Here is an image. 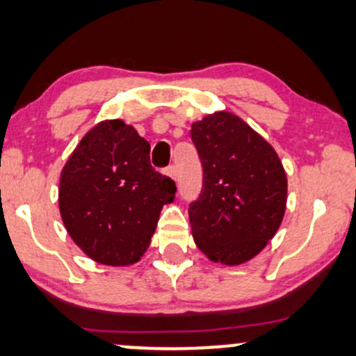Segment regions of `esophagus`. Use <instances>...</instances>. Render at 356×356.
I'll return each instance as SVG.
<instances>
[{"instance_id":"1","label":"esophagus","mask_w":356,"mask_h":356,"mask_svg":"<svg viewBox=\"0 0 356 356\" xmlns=\"http://www.w3.org/2000/svg\"><path fill=\"white\" fill-rule=\"evenodd\" d=\"M164 174L169 175L170 179H174V181L177 179V169H175V165H168V168L164 169Z\"/></svg>"}]
</instances>
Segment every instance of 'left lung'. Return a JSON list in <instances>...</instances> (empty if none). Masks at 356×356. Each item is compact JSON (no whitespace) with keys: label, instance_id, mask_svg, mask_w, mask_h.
<instances>
[{"label":"left lung","instance_id":"left-lung-1","mask_svg":"<svg viewBox=\"0 0 356 356\" xmlns=\"http://www.w3.org/2000/svg\"><path fill=\"white\" fill-rule=\"evenodd\" d=\"M191 138L204 170L202 191L188 205L195 245L217 263H245L284 217V168L271 145L228 111L193 123Z\"/></svg>","mask_w":356,"mask_h":356}]
</instances>
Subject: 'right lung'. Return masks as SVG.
<instances>
[{
	"instance_id": "obj_1",
	"label": "right lung",
	"mask_w": 356,
	"mask_h": 356,
	"mask_svg": "<svg viewBox=\"0 0 356 356\" xmlns=\"http://www.w3.org/2000/svg\"><path fill=\"white\" fill-rule=\"evenodd\" d=\"M151 146L121 120L102 121L82 138L60 174L58 209L82 251L97 263L139 261L175 182L151 165Z\"/></svg>"
}]
</instances>
